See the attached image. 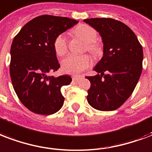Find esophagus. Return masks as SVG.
<instances>
[{"label": "esophagus", "instance_id": "esophagus-1", "mask_svg": "<svg viewBox=\"0 0 152 152\" xmlns=\"http://www.w3.org/2000/svg\"><path fill=\"white\" fill-rule=\"evenodd\" d=\"M81 78H82L81 76H72V80H73L74 81L80 80Z\"/></svg>", "mask_w": 152, "mask_h": 152}]
</instances>
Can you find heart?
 <instances>
[{
    "label": "heart",
    "instance_id": "1",
    "mask_svg": "<svg viewBox=\"0 0 152 152\" xmlns=\"http://www.w3.org/2000/svg\"><path fill=\"white\" fill-rule=\"evenodd\" d=\"M74 34L86 43V50L93 56L99 55L101 49L96 42V31L88 25H80L73 30ZM54 48L56 54L64 56L68 51V40L63 34L58 35L54 40ZM62 69L66 73L78 74L91 65V60L86 55H69L62 62Z\"/></svg>",
    "mask_w": 152,
    "mask_h": 152
}]
</instances>
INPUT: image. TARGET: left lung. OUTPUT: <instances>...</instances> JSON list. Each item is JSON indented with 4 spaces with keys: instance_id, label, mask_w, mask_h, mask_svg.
I'll return each mask as SVG.
<instances>
[{
    "instance_id": "8db88e82",
    "label": "left lung",
    "mask_w": 152,
    "mask_h": 152,
    "mask_svg": "<svg viewBox=\"0 0 152 152\" xmlns=\"http://www.w3.org/2000/svg\"><path fill=\"white\" fill-rule=\"evenodd\" d=\"M84 21L99 32L104 55L93 70L87 99L95 109L113 111L127 100L142 72L143 53L132 30L112 18H90ZM106 73L105 74L104 72Z\"/></svg>"
}]
</instances>
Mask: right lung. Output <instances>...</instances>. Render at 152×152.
I'll use <instances>...</instances> for the list:
<instances>
[{"label":"right lung","instance_id":"obj_1","mask_svg":"<svg viewBox=\"0 0 152 152\" xmlns=\"http://www.w3.org/2000/svg\"><path fill=\"white\" fill-rule=\"evenodd\" d=\"M78 23L68 17L43 15L31 20L12 40L10 50L12 84L22 104L31 112L52 115L64 104L61 88L71 76H48L60 68L54 40Z\"/></svg>","mask_w":152,"mask_h":152}]
</instances>
